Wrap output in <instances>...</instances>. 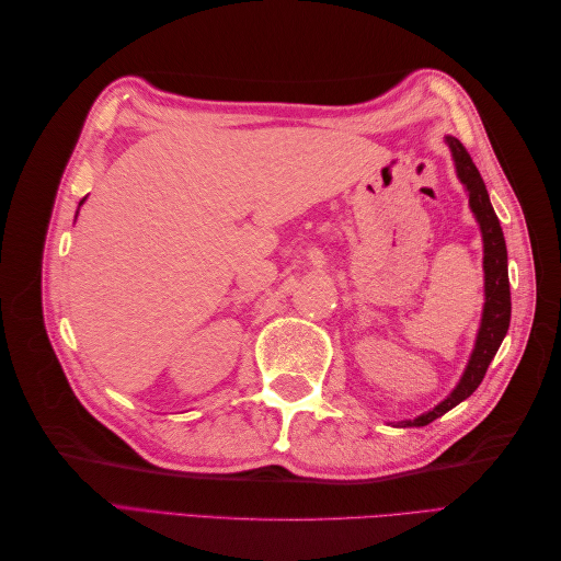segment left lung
Wrapping results in <instances>:
<instances>
[{"instance_id":"left-lung-1","label":"left lung","mask_w":561,"mask_h":561,"mask_svg":"<svg viewBox=\"0 0 561 561\" xmlns=\"http://www.w3.org/2000/svg\"><path fill=\"white\" fill-rule=\"evenodd\" d=\"M445 145L451 151V159L456 165V178L461 180V184L466 186L468 206H470L474 219H478L480 233H482V250H484V257H482V268H484L482 320H480L478 336H474V348L470 353V360L451 393L443 402H437L426 414L393 423L396 428L428 426L431 421L447 414L451 407L470 398L474 390H478V386L482 383L489 363L494 360L503 336L507 334V328H511V280H507V250H505L501 222H499L494 208H491L484 180L480 178V171L474 168L466 147L456 138H451V135H445Z\"/></svg>"}]
</instances>
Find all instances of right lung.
<instances>
[{
    "instance_id": "add662e5",
    "label": "right lung",
    "mask_w": 561,
    "mask_h": 561,
    "mask_svg": "<svg viewBox=\"0 0 561 561\" xmlns=\"http://www.w3.org/2000/svg\"><path fill=\"white\" fill-rule=\"evenodd\" d=\"M83 201H87V198H81V203H83ZM81 203H79V206H81Z\"/></svg>"
}]
</instances>
